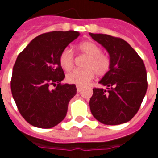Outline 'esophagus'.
Here are the masks:
<instances>
[{
	"label": "esophagus",
	"mask_w": 158,
	"mask_h": 158,
	"mask_svg": "<svg viewBox=\"0 0 158 158\" xmlns=\"http://www.w3.org/2000/svg\"><path fill=\"white\" fill-rule=\"evenodd\" d=\"M81 88H82V87H81V86H79V85H77V92H81Z\"/></svg>",
	"instance_id": "1"
}]
</instances>
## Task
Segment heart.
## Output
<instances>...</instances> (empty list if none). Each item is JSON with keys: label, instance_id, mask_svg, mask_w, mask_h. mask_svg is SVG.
Instances as JSON below:
<instances>
[{"label": "heart", "instance_id": "b5f03b06", "mask_svg": "<svg viewBox=\"0 0 158 158\" xmlns=\"http://www.w3.org/2000/svg\"><path fill=\"white\" fill-rule=\"evenodd\" d=\"M77 49L88 56L84 69H74L66 75L69 83L85 85L93 80L95 75L103 76L109 71L110 60L107 55L102 54L98 45L92 41H84L77 45ZM60 65L64 70L69 71L74 65V55L70 48L63 49L59 57Z\"/></svg>", "mask_w": 158, "mask_h": 158}]
</instances>
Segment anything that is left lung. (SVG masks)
<instances>
[{
  "mask_svg": "<svg viewBox=\"0 0 158 158\" xmlns=\"http://www.w3.org/2000/svg\"><path fill=\"white\" fill-rule=\"evenodd\" d=\"M90 36L108 51L110 68L99 83L107 89L93 88L91 112L104 125L128 122L140 109L147 89V71L138 54L120 38L103 33Z\"/></svg>",
  "mask_w": 158,
  "mask_h": 158,
  "instance_id": "obj_1",
  "label": "left lung"
}]
</instances>
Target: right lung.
I'll return each mask as SVG.
<instances>
[{
    "instance_id": "1",
    "label": "right lung",
    "mask_w": 158,
    "mask_h": 158,
    "mask_svg": "<svg viewBox=\"0 0 158 158\" xmlns=\"http://www.w3.org/2000/svg\"><path fill=\"white\" fill-rule=\"evenodd\" d=\"M80 33L54 31L31 41L18 55L11 81V90L21 115L30 125L49 129L65 118L68 103L76 95L75 84H61L65 73L59 57ZM51 85L55 89H50Z\"/></svg>"
}]
</instances>
